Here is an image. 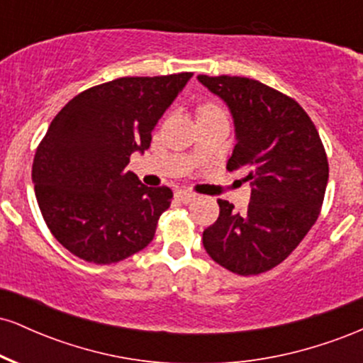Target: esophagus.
I'll return each instance as SVG.
<instances>
[{"mask_svg":"<svg viewBox=\"0 0 363 363\" xmlns=\"http://www.w3.org/2000/svg\"><path fill=\"white\" fill-rule=\"evenodd\" d=\"M176 198L179 199V201L181 203H191V201H194L196 199V194H193V193H189V191H177L176 193Z\"/></svg>","mask_w":363,"mask_h":363,"instance_id":"esophagus-1","label":"esophagus"}]
</instances>
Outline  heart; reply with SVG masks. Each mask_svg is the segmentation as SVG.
I'll use <instances>...</instances> for the list:
<instances>
[{
    "label": "heart",
    "instance_id": "1",
    "mask_svg": "<svg viewBox=\"0 0 363 363\" xmlns=\"http://www.w3.org/2000/svg\"><path fill=\"white\" fill-rule=\"evenodd\" d=\"M205 109H215L213 106H205Z\"/></svg>",
    "mask_w": 363,
    "mask_h": 363
}]
</instances>
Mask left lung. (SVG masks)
<instances>
[{"mask_svg":"<svg viewBox=\"0 0 363 363\" xmlns=\"http://www.w3.org/2000/svg\"><path fill=\"white\" fill-rule=\"evenodd\" d=\"M198 80L230 109L237 143L227 169L252 186L244 211L218 199V220L203 232V245L232 273L269 272L318 220L329 177L323 141L307 112L264 83L227 74Z\"/></svg>","mask_w":363,"mask_h":363,"instance_id":"left-lung-1","label":"left lung"}]
</instances>
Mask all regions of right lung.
I'll list each match as a JSON object with an SVG mask.
<instances>
[{
  "label": "right lung",
  "mask_w": 363,
  "mask_h": 363,
  "mask_svg": "<svg viewBox=\"0 0 363 363\" xmlns=\"http://www.w3.org/2000/svg\"><path fill=\"white\" fill-rule=\"evenodd\" d=\"M193 73L126 77L91 86L52 119L37 147L32 182L44 222L83 261L119 262L152 242L170 206L169 187L128 170Z\"/></svg>",
  "instance_id": "right-lung-1"
}]
</instances>
